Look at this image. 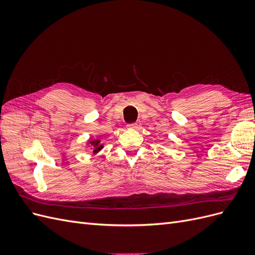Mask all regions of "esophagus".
<instances>
[{
  "label": "esophagus",
  "instance_id": "esophagus-1",
  "mask_svg": "<svg viewBox=\"0 0 255 255\" xmlns=\"http://www.w3.org/2000/svg\"><path fill=\"white\" fill-rule=\"evenodd\" d=\"M127 127H128V128H136L137 123H129V125H128Z\"/></svg>",
  "mask_w": 255,
  "mask_h": 255
}]
</instances>
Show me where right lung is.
<instances>
[{"instance_id": "1", "label": "right lung", "mask_w": 255, "mask_h": 255, "mask_svg": "<svg viewBox=\"0 0 255 255\" xmlns=\"http://www.w3.org/2000/svg\"><path fill=\"white\" fill-rule=\"evenodd\" d=\"M89 143L91 145L92 152H94L95 154L98 153L100 150L103 149V144H101V140H100V139H91L89 141Z\"/></svg>"}]
</instances>
